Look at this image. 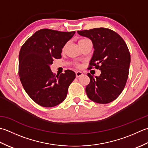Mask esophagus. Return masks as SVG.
<instances>
[{
	"instance_id": "esophagus-1",
	"label": "esophagus",
	"mask_w": 148,
	"mask_h": 148,
	"mask_svg": "<svg viewBox=\"0 0 148 148\" xmlns=\"http://www.w3.org/2000/svg\"><path fill=\"white\" fill-rule=\"evenodd\" d=\"M75 73H76V77H77V78L80 77L81 76H82V75H83V73H82V71H77Z\"/></svg>"
}]
</instances>
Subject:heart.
I'll return each mask as SVG.
<instances>
[{
  "label": "heart",
  "mask_w": 148,
  "mask_h": 148,
  "mask_svg": "<svg viewBox=\"0 0 148 148\" xmlns=\"http://www.w3.org/2000/svg\"><path fill=\"white\" fill-rule=\"evenodd\" d=\"M87 40H87V39H82V40H80L79 41H78V44H80V43H83V42H84V41H87ZM63 49H64V48Z\"/></svg>",
  "instance_id": "heart-1"
}]
</instances>
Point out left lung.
<instances>
[{
    "label": "left lung",
    "instance_id": "8db88e82",
    "mask_svg": "<svg viewBox=\"0 0 148 148\" xmlns=\"http://www.w3.org/2000/svg\"><path fill=\"white\" fill-rule=\"evenodd\" d=\"M77 32L92 41L95 50L89 69L93 66L101 71L98 77L87 74L90 82L86 86V94L96 103H110L121 93L128 79L130 53L127 45L118 34L108 29L95 28Z\"/></svg>",
    "mask_w": 148,
    "mask_h": 148
}]
</instances>
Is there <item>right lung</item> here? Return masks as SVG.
<instances>
[{
    "label": "right lung",
    "instance_id": "add662e5",
    "mask_svg": "<svg viewBox=\"0 0 148 148\" xmlns=\"http://www.w3.org/2000/svg\"><path fill=\"white\" fill-rule=\"evenodd\" d=\"M75 33L41 29L21 48L18 66L21 83L30 98L42 107H55L64 101L76 77L70 70L56 76L50 69L53 59L61 58L62 49Z\"/></svg>",
    "mask_w": 148,
    "mask_h": 148
}]
</instances>
